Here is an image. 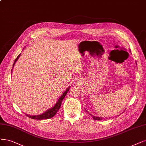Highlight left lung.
<instances>
[{"instance_id":"obj_1","label":"left lung","mask_w":146,"mask_h":146,"mask_svg":"<svg viewBox=\"0 0 146 146\" xmlns=\"http://www.w3.org/2000/svg\"><path fill=\"white\" fill-rule=\"evenodd\" d=\"M86 112L90 115V116H91L92 118H93V119H95V120H102V119H103V118H100V117H95V116H94V115H92V114H90L89 112H88L87 110H86Z\"/></svg>"}]
</instances>
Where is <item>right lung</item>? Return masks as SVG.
Returning <instances> with one entry per match:
<instances>
[{"label": "right lung", "mask_w": 146, "mask_h": 146, "mask_svg": "<svg viewBox=\"0 0 146 146\" xmlns=\"http://www.w3.org/2000/svg\"><path fill=\"white\" fill-rule=\"evenodd\" d=\"M20 56H21V54H20L19 56H17V57L14 60V64L13 65V68L14 66L15 63L17 62V60H18V58H19ZM70 88V86L68 87L66 90H65V91L63 93V94L62 95V96L59 98V99L58 100V101L57 102L56 104H55L54 106L51 108L48 109V110H46V112H44V113H42L41 115H28L26 114L27 116L30 118H32V119H49V118H51L52 117H53L57 113V112H58V110H59V109L60 108V106H61V104H62V102L63 101V98H64V97L66 96V94L68 93V92L69 91Z\"/></svg>", "instance_id": "1"}]
</instances>
